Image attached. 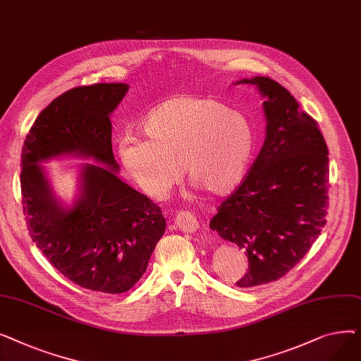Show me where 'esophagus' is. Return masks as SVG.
<instances>
[{
    "mask_svg": "<svg viewBox=\"0 0 361 361\" xmlns=\"http://www.w3.org/2000/svg\"><path fill=\"white\" fill-rule=\"evenodd\" d=\"M177 228L183 233H196L199 230V221L192 212H180L174 219Z\"/></svg>",
    "mask_w": 361,
    "mask_h": 361,
    "instance_id": "34e87169",
    "label": "esophagus"
}]
</instances>
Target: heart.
I'll return each instance as SVG.
<instances>
[{
    "label": "heart",
    "instance_id": "obj_1",
    "mask_svg": "<svg viewBox=\"0 0 361 361\" xmlns=\"http://www.w3.org/2000/svg\"><path fill=\"white\" fill-rule=\"evenodd\" d=\"M140 128L147 139L123 136L117 157L126 174L155 199L181 178V165L206 195L228 196L247 173L255 149L253 127L243 114L196 94L162 101Z\"/></svg>",
    "mask_w": 361,
    "mask_h": 361
}]
</instances>
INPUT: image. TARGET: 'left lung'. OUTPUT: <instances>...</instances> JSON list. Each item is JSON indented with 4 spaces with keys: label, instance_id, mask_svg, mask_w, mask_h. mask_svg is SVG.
<instances>
[{
    "label": "left lung",
    "instance_id": "obj_1",
    "mask_svg": "<svg viewBox=\"0 0 361 361\" xmlns=\"http://www.w3.org/2000/svg\"><path fill=\"white\" fill-rule=\"evenodd\" d=\"M234 85L259 90L267 136L247 177L209 226L247 255L249 271L235 282L245 288L286 275L325 226L329 152L317 123L278 82L255 75Z\"/></svg>",
    "mask_w": 361,
    "mask_h": 361
}]
</instances>
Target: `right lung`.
Segmentation results:
<instances>
[{"label":"right lung","mask_w":361,"mask_h":361,"mask_svg":"<svg viewBox=\"0 0 361 361\" xmlns=\"http://www.w3.org/2000/svg\"><path fill=\"white\" fill-rule=\"evenodd\" d=\"M127 92L126 83H98L63 93L37 116L22 154L23 212L36 247L67 279L108 294L142 278L166 226L161 207L118 177L109 118ZM64 156L97 162L81 166L70 205L42 165Z\"/></svg>","instance_id":"add662e5"}]
</instances>
